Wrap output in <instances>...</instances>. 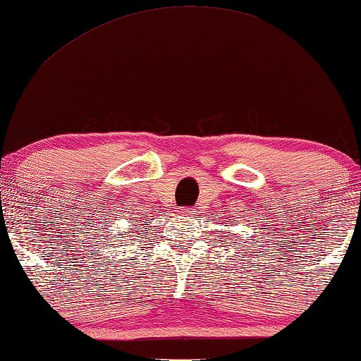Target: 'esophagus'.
Wrapping results in <instances>:
<instances>
[{
    "mask_svg": "<svg viewBox=\"0 0 361 361\" xmlns=\"http://www.w3.org/2000/svg\"><path fill=\"white\" fill-rule=\"evenodd\" d=\"M182 213H185V215H192V208H185V210Z\"/></svg>",
    "mask_w": 361,
    "mask_h": 361,
    "instance_id": "esophagus-1",
    "label": "esophagus"
}]
</instances>
